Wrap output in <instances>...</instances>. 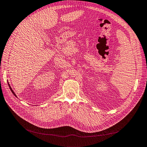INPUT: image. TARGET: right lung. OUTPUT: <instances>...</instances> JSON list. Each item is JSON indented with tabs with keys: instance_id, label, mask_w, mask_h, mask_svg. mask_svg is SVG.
Listing matches in <instances>:
<instances>
[{
	"instance_id": "right-lung-1",
	"label": "right lung",
	"mask_w": 147,
	"mask_h": 147,
	"mask_svg": "<svg viewBox=\"0 0 147 147\" xmlns=\"http://www.w3.org/2000/svg\"><path fill=\"white\" fill-rule=\"evenodd\" d=\"M8 86H9V88H10V90L11 91L12 93H13V94H14V95H15V96H16V95L15 94V93L14 92H13V91L12 90V89H11V88L10 87V84H9V83H8Z\"/></svg>"
}]
</instances>
